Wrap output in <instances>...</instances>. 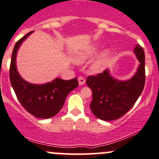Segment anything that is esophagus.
<instances>
[{
	"instance_id": "1",
	"label": "esophagus",
	"mask_w": 159,
	"mask_h": 159,
	"mask_svg": "<svg viewBox=\"0 0 159 159\" xmlns=\"http://www.w3.org/2000/svg\"><path fill=\"white\" fill-rule=\"evenodd\" d=\"M78 80L80 85H83L85 83V78H83V77H79V78H78Z\"/></svg>"
}]
</instances>
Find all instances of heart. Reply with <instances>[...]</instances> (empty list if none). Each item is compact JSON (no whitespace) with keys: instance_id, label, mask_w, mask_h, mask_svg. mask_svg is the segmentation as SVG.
I'll return each instance as SVG.
<instances>
[{"instance_id":"obj_1","label":"heart","mask_w":159,"mask_h":159,"mask_svg":"<svg viewBox=\"0 0 159 159\" xmlns=\"http://www.w3.org/2000/svg\"><path fill=\"white\" fill-rule=\"evenodd\" d=\"M100 47L97 43H92L90 44L89 46H87L83 49H80L77 52L75 53L74 55V61L75 62L79 63H84L88 60H90L91 58L94 57L98 52H99ZM110 55V50L106 49L103 52H102L101 54L98 56V57L91 63V69L93 71L98 72V71H101L103 68H104L105 65H106L107 61L108 58Z\"/></svg>"}]
</instances>
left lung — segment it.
<instances>
[{
    "label": "left lung",
    "mask_w": 159,
    "mask_h": 159,
    "mask_svg": "<svg viewBox=\"0 0 159 159\" xmlns=\"http://www.w3.org/2000/svg\"><path fill=\"white\" fill-rule=\"evenodd\" d=\"M133 52L139 65L130 79H116L109 69L87 78V84L92 91L90 107L98 119L104 121L119 119L131 109L143 92L146 81L144 50L136 45Z\"/></svg>",
    "instance_id": "8db88e82"
}]
</instances>
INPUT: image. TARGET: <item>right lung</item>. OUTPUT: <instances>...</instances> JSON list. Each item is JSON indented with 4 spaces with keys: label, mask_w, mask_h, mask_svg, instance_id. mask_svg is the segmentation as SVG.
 <instances>
[{
    "label": "right lung",
    "mask_w": 159,
    "mask_h": 159,
    "mask_svg": "<svg viewBox=\"0 0 159 159\" xmlns=\"http://www.w3.org/2000/svg\"><path fill=\"white\" fill-rule=\"evenodd\" d=\"M33 31L28 33L15 44L10 67V81L20 103L37 118L48 119L56 116L64 105L66 97L78 86L76 78L62 80L56 78L43 84H32L21 78L16 69V54L20 46Z\"/></svg>",
    "instance_id": "add662e5"
}]
</instances>
